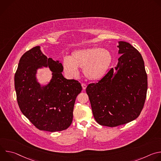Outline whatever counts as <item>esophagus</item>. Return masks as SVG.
Here are the masks:
<instances>
[{
  "instance_id": "34e87169",
  "label": "esophagus",
  "mask_w": 161,
  "mask_h": 161,
  "mask_svg": "<svg viewBox=\"0 0 161 161\" xmlns=\"http://www.w3.org/2000/svg\"><path fill=\"white\" fill-rule=\"evenodd\" d=\"M81 86H82V88L83 90H85L86 88V85L85 84V83H81Z\"/></svg>"
}]
</instances>
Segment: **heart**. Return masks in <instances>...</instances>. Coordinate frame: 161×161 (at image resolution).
<instances>
[{
    "label": "heart",
    "instance_id": "1",
    "mask_svg": "<svg viewBox=\"0 0 161 161\" xmlns=\"http://www.w3.org/2000/svg\"><path fill=\"white\" fill-rule=\"evenodd\" d=\"M112 62V55L106 49L99 47L85 48L72 52L62 61L65 74L69 78L79 75L78 67L83 68V74L91 81L101 79L108 71Z\"/></svg>",
    "mask_w": 161,
    "mask_h": 161
}]
</instances>
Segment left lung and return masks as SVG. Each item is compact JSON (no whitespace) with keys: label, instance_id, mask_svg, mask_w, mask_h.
<instances>
[{"label":"left lung","instance_id":"8db88e82","mask_svg":"<svg viewBox=\"0 0 161 161\" xmlns=\"http://www.w3.org/2000/svg\"><path fill=\"white\" fill-rule=\"evenodd\" d=\"M117 47L122 55L117 65L97 83H90L86 88L95 120L108 127L125 124L138 117L148 88L140 53L125 41H119Z\"/></svg>","mask_w":161,"mask_h":161}]
</instances>
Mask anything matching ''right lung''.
Returning a JSON list of instances; mask_svg holds the SVG:
<instances>
[{"label":"right lung","mask_w":161,"mask_h":161,"mask_svg":"<svg viewBox=\"0 0 161 161\" xmlns=\"http://www.w3.org/2000/svg\"><path fill=\"white\" fill-rule=\"evenodd\" d=\"M49 67L53 77L47 85L37 81V69ZM58 60L47 58L39 46L21 57L14 75V87L18 106L22 113L38 129L49 132L67 129L72 123L73 109L81 84L67 80Z\"/></svg>","instance_id":"1"}]
</instances>
